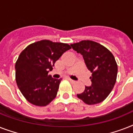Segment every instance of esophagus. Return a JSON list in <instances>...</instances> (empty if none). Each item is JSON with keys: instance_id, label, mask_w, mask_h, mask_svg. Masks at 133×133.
Here are the masks:
<instances>
[{"instance_id": "esophagus-1", "label": "esophagus", "mask_w": 133, "mask_h": 133, "mask_svg": "<svg viewBox=\"0 0 133 133\" xmlns=\"http://www.w3.org/2000/svg\"><path fill=\"white\" fill-rule=\"evenodd\" d=\"M69 80V81H70L71 83H75V82H76V81H74V80H72V79H70V78H68V79Z\"/></svg>"}]
</instances>
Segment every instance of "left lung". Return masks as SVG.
<instances>
[{
	"mask_svg": "<svg viewBox=\"0 0 133 133\" xmlns=\"http://www.w3.org/2000/svg\"><path fill=\"white\" fill-rule=\"evenodd\" d=\"M77 53L83 56L88 69L90 71L92 85L77 97L88 105L101 103L109 95L115 84L117 65L111 52L98 43L82 41L71 44Z\"/></svg>",
	"mask_w": 133,
	"mask_h": 133,
	"instance_id": "left-lung-1",
	"label": "left lung"
}]
</instances>
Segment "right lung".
Masks as SVG:
<instances>
[{
	"instance_id": "1",
	"label": "right lung",
	"mask_w": 133,
	"mask_h": 133,
	"mask_svg": "<svg viewBox=\"0 0 133 133\" xmlns=\"http://www.w3.org/2000/svg\"><path fill=\"white\" fill-rule=\"evenodd\" d=\"M70 49L67 43L43 40L30 44L20 54L15 64L16 81L30 103L45 106L56 97L61 79H54L48 72Z\"/></svg>"
}]
</instances>
